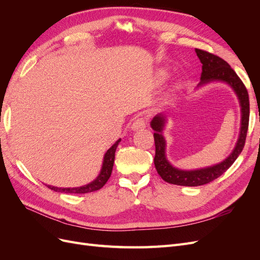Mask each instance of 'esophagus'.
Returning a JSON list of instances; mask_svg holds the SVG:
<instances>
[{"mask_svg":"<svg viewBox=\"0 0 260 260\" xmlns=\"http://www.w3.org/2000/svg\"><path fill=\"white\" fill-rule=\"evenodd\" d=\"M146 127V120L145 118H138L135 121L132 122L131 124V130L133 131H139V130H142Z\"/></svg>","mask_w":260,"mask_h":260,"instance_id":"esophagus-1","label":"esophagus"}]
</instances>
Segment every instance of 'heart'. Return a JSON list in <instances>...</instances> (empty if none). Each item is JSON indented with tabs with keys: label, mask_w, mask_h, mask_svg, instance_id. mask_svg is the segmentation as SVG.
I'll list each match as a JSON object with an SVG mask.
<instances>
[{
	"label": "heart",
	"mask_w": 260,
	"mask_h": 260,
	"mask_svg": "<svg viewBox=\"0 0 260 260\" xmlns=\"http://www.w3.org/2000/svg\"><path fill=\"white\" fill-rule=\"evenodd\" d=\"M164 76H166V74H164Z\"/></svg>",
	"instance_id": "1"
}]
</instances>
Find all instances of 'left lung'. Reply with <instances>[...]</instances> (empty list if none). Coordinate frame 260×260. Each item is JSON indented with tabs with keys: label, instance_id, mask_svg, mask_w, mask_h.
<instances>
[{
	"label": "left lung",
	"instance_id": "left-lung-1",
	"mask_svg": "<svg viewBox=\"0 0 260 260\" xmlns=\"http://www.w3.org/2000/svg\"><path fill=\"white\" fill-rule=\"evenodd\" d=\"M195 53L202 62L201 81L198 84V88H201V86L210 82H223L229 85L234 91L240 103L241 127L237 144H235L231 154L224 160L205 168L183 170L175 167L167 159V142L164 137V129L167 123V115L161 113L157 114L153 118L151 121V127L155 131L154 141L156 151L154 164L156 170L166 182L182 186H199L207 184L219 178L223 172L229 169L243 151L249 119V100L247 90L231 66L217 55L206 51L195 49Z\"/></svg>",
	"mask_w": 260,
	"mask_h": 260
}]
</instances>
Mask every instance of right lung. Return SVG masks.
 <instances>
[{
	"label": "right lung",
	"mask_w": 260,
	"mask_h": 260,
	"mask_svg": "<svg viewBox=\"0 0 260 260\" xmlns=\"http://www.w3.org/2000/svg\"><path fill=\"white\" fill-rule=\"evenodd\" d=\"M121 139H118L116 142L107 149V152L104 155V159L103 164H102V168L99 176L94 179L92 182L82 185V186H78V187H57V186H53V185H48L49 188L55 191V192H60V193H70V194H83V193H90L98 191L100 188L103 187L105 183L108 181L109 177L112 175V170L114 166V160H115V152L116 148L119 144Z\"/></svg>",
	"instance_id": "obj_1"
}]
</instances>
